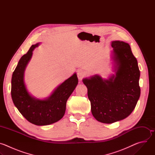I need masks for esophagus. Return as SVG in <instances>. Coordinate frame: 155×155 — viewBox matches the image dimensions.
Here are the masks:
<instances>
[{
  "instance_id": "obj_1",
  "label": "esophagus",
  "mask_w": 155,
  "mask_h": 155,
  "mask_svg": "<svg viewBox=\"0 0 155 155\" xmlns=\"http://www.w3.org/2000/svg\"><path fill=\"white\" fill-rule=\"evenodd\" d=\"M77 75L78 78L80 80H81L86 76V73L83 70H78L77 72Z\"/></svg>"
}]
</instances>
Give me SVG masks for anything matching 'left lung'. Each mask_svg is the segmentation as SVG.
<instances>
[{
    "label": "left lung",
    "mask_w": 155,
    "mask_h": 155,
    "mask_svg": "<svg viewBox=\"0 0 155 155\" xmlns=\"http://www.w3.org/2000/svg\"><path fill=\"white\" fill-rule=\"evenodd\" d=\"M116 75L103 80L99 75L83 80L87 88L93 117L104 123H113L127 117L140 95V71L130 45L122 41L112 42Z\"/></svg>",
    "instance_id": "left-lung-1"
}]
</instances>
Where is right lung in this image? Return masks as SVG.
Returning a JSON list of instances; mask_svg holds the SVG:
<instances>
[{
	"mask_svg": "<svg viewBox=\"0 0 155 155\" xmlns=\"http://www.w3.org/2000/svg\"><path fill=\"white\" fill-rule=\"evenodd\" d=\"M38 43L31 47L26 54L19 59L12 78L11 95L19 112L28 121L38 125H48L60 120L64 116L66 102L78 84L74 74L60 84L47 99L32 97L28 92L24 82V72L31 59L34 49Z\"/></svg>",
	"mask_w": 155,
	"mask_h": 155,
	"instance_id": "1",
	"label": "right lung"
}]
</instances>
